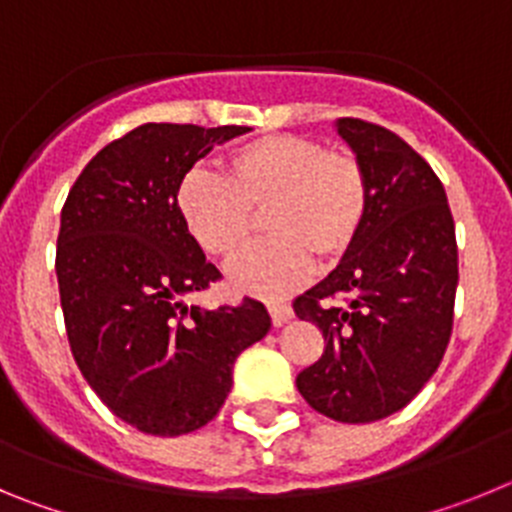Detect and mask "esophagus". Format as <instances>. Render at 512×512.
Here are the masks:
<instances>
[{
  "instance_id": "esophagus-1",
  "label": "esophagus",
  "mask_w": 512,
  "mask_h": 512,
  "mask_svg": "<svg viewBox=\"0 0 512 512\" xmlns=\"http://www.w3.org/2000/svg\"><path fill=\"white\" fill-rule=\"evenodd\" d=\"M269 315H271V323L277 325V328H282L284 323H287L289 318H292V315H295V312H292V307L289 305H279V302H269Z\"/></svg>"
}]
</instances>
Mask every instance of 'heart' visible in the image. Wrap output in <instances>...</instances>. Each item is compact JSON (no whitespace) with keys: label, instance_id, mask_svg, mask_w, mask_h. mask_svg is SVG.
Instances as JSON below:
<instances>
[{"label":"heart","instance_id":"b5f03b06","mask_svg":"<svg viewBox=\"0 0 512 512\" xmlns=\"http://www.w3.org/2000/svg\"><path fill=\"white\" fill-rule=\"evenodd\" d=\"M217 179L184 176L176 212L194 246L228 261L264 215L269 241L228 266V284L253 297L289 295L312 269L351 253L369 217L364 166L305 135H264L220 158Z\"/></svg>","mask_w":512,"mask_h":512}]
</instances>
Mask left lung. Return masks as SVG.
<instances>
[{
    "mask_svg": "<svg viewBox=\"0 0 512 512\" xmlns=\"http://www.w3.org/2000/svg\"><path fill=\"white\" fill-rule=\"evenodd\" d=\"M336 130L369 182V217L346 259L295 300L323 330V356L297 374L310 408L374 423L423 390L449 346L459 284L454 217L443 184L387 128L341 117ZM346 306H320L328 296Z\"/></svg>",
    "mask_w": 512,
    "mask_h": 512,
    "instance_id": "obj_1",
    "label": "left lung"
}]
</instances>
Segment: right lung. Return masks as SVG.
I'll use <instances>...</instances> for the list:
<instances>
[{
    "label": "right lung",
    "instance_id": "obj_1",
    "mask_svg": "<svg viewBox=\"0 0 512 512\" xmlns=\"http://www.w3.org/2000/svg\"><path fill=\"white\" fill-rule=\"evenodd\" d=\"M248 130L146 122L89 161L61 210L56 277L71 354L99 400L151 436L210 423L235 359L271 328L251 297L187 305L220 271L176 212L189 169Z\"/></svg>",
    "mask_w": 512,
    "mask_h": 512
}]
</instances>
